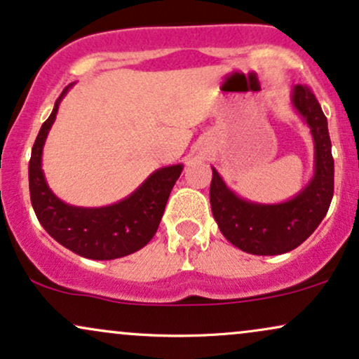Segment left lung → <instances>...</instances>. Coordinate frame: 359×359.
<instances>
[{
	"instance_id": "obj_1",
	"label": "left lung",
	"mask_w": 359,
	"mask_h": 359,
	"mask_svg": "<svg viewBox=\"0 0 359 359\" xmlns=\"http://www.w3.org/2000/svg\"><path fill=\"white\" fill-rule=\"evenodd\" d=\"M290 100L314 140V175L302 191L285 203H253L234 194L212 167L209 199L214 219L226 240L251 255H282L302 245L324 219L334 194L327 118L306 86H295Z\"/></svg>"
}]
</instances>
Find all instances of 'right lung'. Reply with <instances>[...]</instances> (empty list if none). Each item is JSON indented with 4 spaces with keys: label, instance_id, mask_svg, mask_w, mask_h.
<instances>
[{
    "label": "right lung",
    "instance_id": "1",
    "mask_svg": "<svg viewBox=\"0 0 359 359\" xmlns=\"http://www.w3.org/2000/svg\"><path fill=\"white\" fill-rule=\"evenodd\" d=\"M71 88L72 84L62 90L32 148L28 165L32 205L45 231L74 253L90 259L126 257L142 250L154 238L184 165L158 168L125 199L102 208H79L60 201L45 180L42 154L60 101Z\"/></svg>",
    "mask_w": 359,
    "mask_h": 359
}]
</instances>
